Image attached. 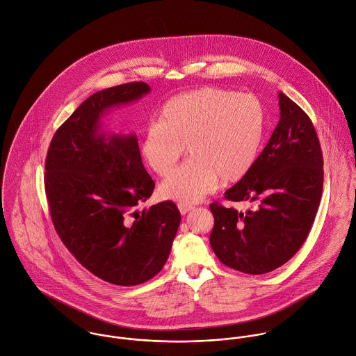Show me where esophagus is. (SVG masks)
<instances>
[{
  "instance_id": "1",
  "label": "esophagus",
  "mask_w": 356,
  "mask_h": 356,
  "mask_svg": "<svg viewBox=\"0 0 356 356\" xmlns=\"http://www.w3.org/2000/svg\"><path fill=\"white\" fill-rule=\"evenodd\" d=\"M177 207H179V211H180V213L181 214H187L190 211H193V209H194V207H193V205L186 204V202H179V204H177Z\"/></svg>"
}]
</instances>
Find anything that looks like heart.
<instances>
[{
  "label": "heart",
  "instance_id": "1",
  "mask_svg": "<svg viewBox=\"0 0 356 356\" xmlns=\"http://www.w3.org/2000/svg\"><path fill=\"white\" fill-rule=\"evenodd\" d=\"M264 131V110L250 95L202 88L168 100L159 121L143 132L147 166L168 176L187 145L192 159L161 184V195L194 204L216 190L220 179L235 183L253 166Z\"/></svg>",
  "mask_w": 356,
  "mask_h": 356
}]
</instances>
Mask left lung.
I'll use <instances>...</instances> for the list:
<instances>
[{
	"label": "left lung",
	"mask_w": 356,
	"mask_h": 356,
	"mask_svg": "<svg viewBox=\"0 0 356 356\" xmlns=\"http://www.w3.org/2000/svg\"><path fill=\"white\" fill-rule=\"evenodd\" d=\"M280 122L250 170L224 198L259 202L246 213L209 208L214 217L211 246L236 271L260 275L289 261L308 236L323 187V158L309 117L280 92Z\"/></svg>",
	"instance_id": "obj_1"
}]
</instances>
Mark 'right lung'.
Here are the masks:
<instances>
[{
  "mask_svg": "<svg viewBox=\"0 0 356 356\" xmlns=\"http://www.w3.org/2000/svg\"><path fill=\"white\" fill-rule=\"evenodd\" d=\"M129 82L89 96L56 131L45 161L54 227L89 273L118 286L144 284L165 266L181 216L172 201L136 211L155 187L136 135H106L102 117L149 92Z\"/></svg>",
  "mask_w": 356,
  "mask_h": 356,
  "instance_id": "right-lung-1",
  "label": "right lung"
}]
</instances>
